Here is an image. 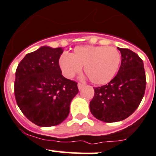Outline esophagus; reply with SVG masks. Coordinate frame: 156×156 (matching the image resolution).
<instances>
[{
    "instance_id": "esophagus-1",
    "label": "esophagus",
    "mask_w": 156,
    "mask_h": 156,
    "mask_svg": "<svg viewBox=\"0 0 156 156\" xmlns=\"http://www.w3.org/2000/svg\"><path fill=\"white\" fill-rule=\"evenodd\" d=\"M84 86H85V85H83V84H81V83H78V88L79 90L82 89V88H84Z\"/></svg>"
}]
</instances>
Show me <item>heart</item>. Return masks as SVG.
I'll return each instance as SVG.
<instances>
[{"label": "heart", "mask_w": 156, "mask_h": 156, "mask_svg": "<svg viewBox=\"0 0 156 156\" xmlns=\"http://www.w3.org/2000/svg\"><path fill=\"white\" fill-rule=\"evenodd\" d=\"M121 55L114 47L85 45L78 46L70 55H61L58 65L65 78H71L84 71L94 85H105L119 71Z\"/></svg>", "instance_id": "obj_1"}]
</instances>
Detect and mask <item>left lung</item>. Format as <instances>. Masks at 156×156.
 I'll use <instances>...</instances> for the list:
<instances>
[{"label": "left lung", "instance_id": "left-lung-1", "mask_svg": "<svg viewBox=\"0 0 156 156\" xmlns=\"http://www.w3.org/2000/svg\"><path fill=\"white\" fill-rule=\"evenodd\" d=\"M118 49L122 55L119 72L108 85L94 88L89 105L93 116L105 122H120L130 116L145 94L146 79L142 60L129 49Z\"/></svg>", "mask_w": 156, "mask_h": 156}]
</instances>
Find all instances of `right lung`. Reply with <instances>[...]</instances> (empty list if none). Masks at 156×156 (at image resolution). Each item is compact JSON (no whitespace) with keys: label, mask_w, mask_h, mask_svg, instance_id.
<instances>
[{"label":"right lung","mask_w":156,"mask_h":156,"mask_svg":"<svg viewBox=\"0 0 156 156\" xmlns=\"http://www.w3.org/2000/svg\"><path fill=\"white\" fill-rule=\"evenodd\" d=\"M62 48L43 46L25 55L15 73L14 94L23 114L41 127L61 124L69 115L77 82L62 75L58 59Z\"/></svg>","instance_id":"1"}]
</instances>
